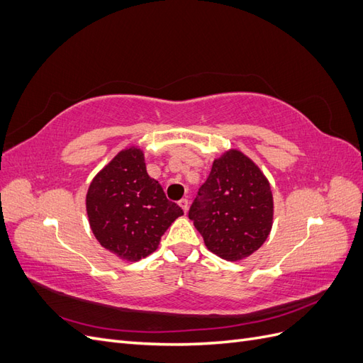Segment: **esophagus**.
I'll return each instance as SVG.
<instances>
[{"instance_id":"34e87169","label":"esophagus","mask_w":363,"mask_h":363,"mask_svg":"<svg viewBox=\"0 0 363 363\" xmlns=\"http://www.w3.org/2000/svg\"><path fill=\"white\" fill-rule=\"evenodd\" d=\"M179 206L183 208V212L186 213V212H188V208H189V201L186 200V199H182V200L179 201Z\"/></svg>"}]
</instances>
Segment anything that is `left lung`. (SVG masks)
<instances>
[{"mask_svg": "<svg viewBox=\"0 0 363 363\" xmlns=\"http://www.w3.org/2000/svg\"><path fill=\"white\" fill-rule=\"evenodd\" d=\"M189 219L213 255L228 262L247 259L271 233V184L245 152L230 148L213 160Z\"/></svg>", "mask_w": 363, "mask_h": 363, "instance_id": "8db88e82", "label": "left lung"}]
</instances>
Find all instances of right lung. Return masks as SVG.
<instances>
[{"mask_svg": "<svg viewBox=\"0 0 363 363\" xmlns=\"http://www.w3.org/2000/svg\"><path fill=\"white\" fill-rule=\"evenodd\" d=\"M86 212L100 245L125 262L155 252L163 233L183 215L148 175L138 145L121 150L96 172L86 194Z\"/></svg>", "mask_w": 363, "mask_h": 363, "instance_id": "obj_1", "label": "right lung"}]
</instances>
